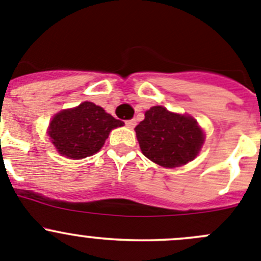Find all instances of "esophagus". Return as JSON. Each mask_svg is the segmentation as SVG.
Here are the masks:
<instances>
[{
    "mask_svg": "<svg viewBox=\"0 0 261 261\" xmlns=\"http://www.w3.org/2000/svg\"><path fill=\"white\" fill-rule=\"evenodd\" d=\"M125 124H126V126H128V128L133 129L136 126V124H137V121H136V119H130V120H126Z\"/></svg>",
    "mask_w": 261,
    "mask_h": 261,
    "instance_id": "1",
    "label": "esophagus"
}]
</instances>
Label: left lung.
<instances>
[{
    "label": "left lung",
    "mask_w": 261,
    "mask_h": 261,
    "mask_svg": "<svg viewBox=\"0 0 261 261\" xmlns=\"http://www.w3.org/2000/svg\"><path fill=\"white\" fill-rule=\"evenodd\" d=\"M143 155L164 168H178L192 161L205 141L203 130L190 115L153 106L135 128Z\"/></svg>",
    "instance_id": "1"
}]
</instances>
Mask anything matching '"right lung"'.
<instances>
[{"label":"right lung","instance_id":"obj_1","mask_svg":"<svg viewBox=\"0 0 261 261\" xmlns=\"http://www.w3.org/2000/svg\"><path fill=\"white\" fill-rule=\"evenodd\" d=\"M123 124L101 106L86 101L56 114L47 133L60 155L79 160L98 152L109 133Z\"/></svg>","mask_w":261,"mask_h":261}]
</instances>
